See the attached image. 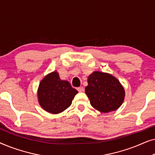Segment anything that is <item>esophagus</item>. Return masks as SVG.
<instances>
[{
	"instance_id": "1",
	"label": "esophagus",
	"mask_w": 155,
	"mask_h": 155,
	"mask_svg": "<svg viewBox=\"0 0 155 155\" xmlns=\"http://www.w3.org/2000/svg\"><path fill=\"white\" fill-rule=\"evenodd\" d=\"M77 90L79 92H83V91H84V87H79L77 88Z\"/></svg>"
}]
</instances>
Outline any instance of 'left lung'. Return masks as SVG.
I'll return each instance as SVG.
<instances>
[{"label": "left lung", "mask_w": 155, "mask_h": 155, "mask_svg": "<svg viewBox=\"0 0 155 155\" xmlns=\"http://www.w3.org/2000/svg\"><path fill=\"white\" fill-rule=\"evenodd\" d=\"M85 93L93 107L103 112L115 111L124 100L125 92L120 82L108 73L96 71L89 76Z\"/></svg>", "instance_id": "1"}]
</instances>
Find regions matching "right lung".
I'll use <instances>...</instances> for the list:
<instances>
[{"label":"right lung","mask_w":155,"mask_h":155,"mask_svg":"<svg viewBox=\"0 0 155 155\" xmlns=\"http://www.w3.org/2000/svg\"><path fill=\"white\" fill-rule=\"evenodd\" d=\"M78 91L69 82L61 80L57 72L48 74L41 80L38 90L41 107L51 114H58L71 106Z\"/></svg>","instance_id":"obj_1"}]
</instances>
